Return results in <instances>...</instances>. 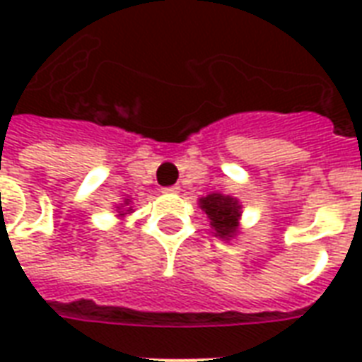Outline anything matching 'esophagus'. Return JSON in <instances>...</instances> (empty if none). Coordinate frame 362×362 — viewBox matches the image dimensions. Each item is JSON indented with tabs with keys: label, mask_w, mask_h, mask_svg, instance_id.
Instances as JSON below:
<instances>
[{
	"label": "esophagus",
	"mask_w": 362,
	"mask_h": 362,
	"mask_svg": "<svg viewBox=\"0 0 362 362\" xmlns=\"http://www.w3.org/2000/svg\"><path fill=\"white\" fill-rule=\"evenodd\" d=\"M166 192H179V187L177 185H173V187H168V189H164Z\"/></svg>",
	"instance_id": "1"
}]
</instances>
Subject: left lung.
Returning a JSON list of instances; mask_svg holds the SVG:
<instances>
[{
    "label": "left lung",
    "instance_id": "obj_1",
    "mask_svg": "<svg viewBox=\"0 0 362 362\" xmlns=\"http://www.w3.org/2000/svg\"><path fill=\"white\" fill-rule=\"evenodd\" d=\"M202 211L207 215L209 226L221 240H232L238 234V219L242 215V206L232 196L213 192L200 198Z\"/></svg>",
    "mask_w": 362,
    "mask_h": 362
}]
</instances>
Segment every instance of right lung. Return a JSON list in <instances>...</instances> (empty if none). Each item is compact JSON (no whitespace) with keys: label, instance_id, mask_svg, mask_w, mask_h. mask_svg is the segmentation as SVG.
Segmentation results:
<instances>
[{"label":"right lung","instance_id":"1","mask_svg":"<svg viewBox=\"0 0 362 362\" xmlns=\"http://www.w3.org/2000/svg\"><path fill=\"white\" fill-rule=\"evenodd\" d=\"M128 204H130V200H128V198H126L124 204H122V206H120V207L128 206ZM126 213H132V207H128V209H124V211H119V215H120V217H122V215H126Z\"/></svg>","mask_w":362,"mask_h":362}]
</instances>
